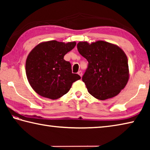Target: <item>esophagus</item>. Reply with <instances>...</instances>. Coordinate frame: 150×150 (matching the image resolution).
Returning a JSON list of instances; mask_svg holds the SVG:
<instances>
[{"mask_svg":"<svg viewBox=\"0 0 150 150\" xmlns=\"http://www.w3.org/2000/svg\"><path fill=\"white\" fill-rule=\"evenodd\" d=\"M78 75H79L81 77H82V76H83V72L81 71H78Z\"/></svg>","mask_w":150,"mask_h":150,"instance_id":"obj_1","label":"esophagus"}]
</instances>
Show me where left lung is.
<instances>
[{
	"label": "left lung",
	"instance_id": "left-lung-1",
	"mask_svg": "<svg viewBox=\"0 0 150 150\" xmlns=\"http://www.w3.org/2000/svg\"><path fill=\"white\" fill-rule=\"evenodd\" d=\"M88 65L82 80L94 97L101 100L118 95L129 79L128 58L117 45L103 40L77 44Z\"/></svg>",
	"mask_w": 150,
	"mask_h": 150
}]
</instances>
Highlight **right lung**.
Masks as SVG:
<instances>
[{"instance_id":"1","label":"right lung","mask_w":150,"mask_h":150,"mask_svg":"<svg viewBox=\"0 0 150 150\" xmlns=\"http://www.w3.org/2000/svg\"><path fill=\"white\" fill-rule=\"evenodd\" d=\"M75 45V42L51 40L33 48L26 61V73L35 93L43 97L57 99L70 90L75 81L80 79L78 74L72 73L71 63L63 59Z\"/></svg>"}]
</instances>
